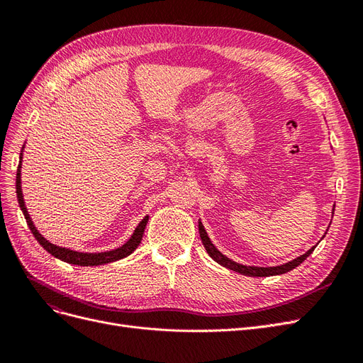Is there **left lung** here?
<instances>
[{"label":"left lung","mask_w":363,"mask_h":363,"mask_svg":"<svg viewBox=\"0 0 363 363\" xmlns=\"http://www.w3.org/2000/svg\"><path fill=\"white\" fill-rule=\"evenodd\" d=\"M199 230H200V238L203 240V245L206 248V251L208 252V256H211L215 262H218L219 265H223L228 269L232 271H236L239 274H244V276H251V277H269V276H280V274H284L288 271H292L294 268H296L300 265V263H303L307 257H309L312 255V251L315 250V247H312L309 251L304 252L303 256L296 257L288 263H284V265H280V267H268V268H262V267H247V265H239V263L230 260L227 256H224L221 251H218L216 247L211 242V239H208L206 230L201 224V221L199 223Z\"/></svg>","instance_id":"left-lung-1"}]
</instances>
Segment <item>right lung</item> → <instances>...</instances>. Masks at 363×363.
<instances>
[{
	"mask_svg": "<svg viewBox=\"0 0 363 363\" xmlns=\"http://www.w3.org/2000/svg\"><path fill=\"white\" fill-rule=\"evenodd\" d=\"M24 148V147H23ZM19 164H18V172H16V195H18V201H19V207L21 211H23L24 216H26V221L31 230L33 236L36 238L38 242L45 248L51 256L57 257L63 262L67 263H72V265H79V267H96V265H104V263H111V262H115V260H119V259H124L127 256H130L131 252H133L138 245L140 244L142 240V235H144V230H145V225L148 223V216H145L142 221L139 223V225L136 227L135 233L131 235V238L127 240V242L119 247L116 250H112V251H104V252H79V251H72L69 248H62V247H57L54 245L51 242H48V240L43 238L38 230L35 227V224H33L31 218L27 212V207L24 204V199H23V189H21V162H23V152H21L19 156Z\"/></svg>",
	"mask_w": 363,
	"mask_h": 363,
	"instance_id": "1",
	"label": "right lung"
}]
</instances>
